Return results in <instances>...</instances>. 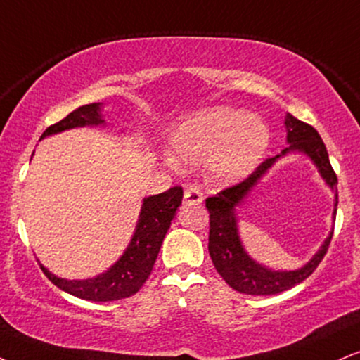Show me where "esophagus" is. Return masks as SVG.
<instances>
[{"mask_svg":"<svg viewBox=\"0 0 360 360\" xmlns=\"http://www.w3.org/2000/svg\"><path fill=\"white\" fill-rule=\"evenodd\" d=\"M202 199H205V196H202V193L199 191V188H188L184 191V202L186 205H201Z\"/></svg>","mask_w":360,"mask_h":360,"instance_id":"34e87169","label":"esophagus"}]
</instances>
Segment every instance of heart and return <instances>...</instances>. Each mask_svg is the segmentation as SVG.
<instances>
[{
  "instance_id": "b5f03b06",
  "label": "heart",
  "mask_w": 360,
  "mask_h": 360,
  "mask_svg": "<svg viewBox=\"0 0 360 360\" xmlns=\"http://www.w3.org/2000/svg\"><path fill=\"white\" fill-rule=\"evenodd\" d=\"M268 144V127L258 117L231 107H211L177 125L169 150L179 166L211 162L216 179L233 183L258 167Z\"/></svg>"
}]
</instances>
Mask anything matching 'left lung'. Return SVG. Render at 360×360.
I'll return each mask as SVG.
<instances>
[{"instance_id": "obj_1", "label": "left lung", "mask_w": 360, "mask_h": 360, "mask_svg": "<svg viewBox=\"0 0 360 360\" xmlns=\"http://www.w3.org/2000/svg\"><path fill=\"white\" fill-rule=\"evenodd\" d=\"M285 127H287V142L290 146L285 147L281 154L259 164L251 172V176L241 181L240 184L223 189L216 196L206 199V207L210 211V243H207L210 257L218 274L223 276L229 287L246 295H275L309 278L326 257L333 235V231H330V235L307 265L290 271L271 270V268L259 265L246 253L241 243L240 235H238L236 206L241 205V201L248 196L251 189L258 184V181L266 174L268 169L274 166L281 155H287L288 153L309 155L311 162L317 166L323 181L335 191V207L339 202L335 189L337 176L328 161L326 144L320 139L319 132L311 125L302 122L290 114H287V119H285ZM335 211L337 210H333V218H335Z\"/></svg>"}]
</instances>
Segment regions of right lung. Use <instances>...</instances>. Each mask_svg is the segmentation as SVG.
I'll return each mask as SVG.
<instances>
[{"mask_svg": "<svg viewBox=\"0 0 360 360\" xmlns=\"http://www.w3.org/2000/svg\"><path fill=\"white\" fill-rule=\"evenodd\" d=\"M101 109L102 103L82 105L60 122L50 125L40 139L68 131V129L103 125L105 120L102 119ZM181 201H183V188L179 186L167 189L166 193L144 198L131 243L125 248L122 257L103 274L86 280H65L50 274L45 266L40 265L43 274L60 290L84 300L112 302L134 295L149 278L164 236L171 226Z\"/></svg>", "mask_w": 360, "mask_h": 360, "instance_id": "1", "label": "right lung"}]
</instances>
